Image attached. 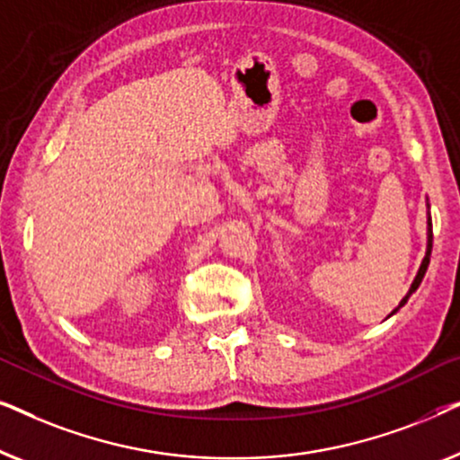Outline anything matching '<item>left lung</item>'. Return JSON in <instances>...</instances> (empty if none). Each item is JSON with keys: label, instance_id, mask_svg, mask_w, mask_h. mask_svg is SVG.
<instances>
[{"label": "left lung", "instance_id": "1", "mask_svg": "<svg viewBox=\"0 0 460 460\" xmlns=\"http://www.w3.org/2000/svg\"><path fill=\"white\" fill-rule=\"evenodd\" d=\"M431 247H433V230H431V217H427V251H425V257H423V263H420V268H419V272H417V276H414V282L411 285V288H408V293H406V297L400 301V305L395 307V310L389 314V316H394L395 312L400 310L402 305L406 304L408 301V297H411V295L417 291L419 288V285H420V280H423V276H425V272H427V266H429V255H431Z\"/></svg>", "mask_w": 460, "mask_h": 460}]
</instances>
